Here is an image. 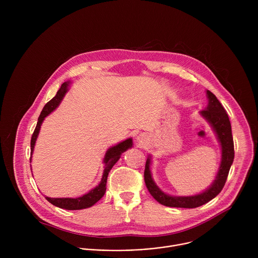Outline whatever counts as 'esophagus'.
Segmentation results:
<instances>
[{
  "instance_id": "34e87169",
  "label": "esophagus",
  "mask_w": 258,
  "mask_h": 258,
  "mask_svg": "<svg viewBox=\"0 0 258 258\" xmlns=\"http://www.w3.org/2000/svg\"><path fill=\"white\" fill-rule=\"evenodd\" d=\"M144 139H145V137H144L143 135H141V136H139V137H138V141H139V142H141V143H143Z\"/></svg>"
}]
</instances>
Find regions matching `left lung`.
I'll return each instance as SVG.
<instances>
[{
	"instance_id": "obj_1",
	"label": "left lung",
	"mask_w": 258,
	"mask_h": 258,
	"mask_svg": "<svg viewBox=\"0 0 258 258\" xmlns=\"http://www.w3.org/2000/svg\"><path fill=\"white\" fill-rule=\"evenodd\" d=\"M208 106L200 112L201 115L211 124L216 133L218 141L222 146V163L212 185L201 194L189 197H172L163 193L153 181L150 171V158L147 159L144 171V179L146 187L153 198L160 204L168 207H181V208H195L199 207L217 196L223 190L228 178L231 165L234 161V141L232 136L231 122L228 113L224 106L220 104L217 98L207 91Z\"/></svg>"
}]
</instances>
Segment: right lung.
Returning <instances> with one entry per match:
<instances>
[{
  "instance_id": "1",
  "label": "right lung",
  "mask_w": 258,
  "mask_h": 258,
  "mask_svg": "<svg viewBox=\"0 0 258 258\" xmlns=\"http://www.w3.org/2000/svg\"><path fill=\"white\" fill-rule=\"evenodd\" d=\"M67 83L62 84L61 88L59 89V91L57 92L56 96L49 101L45 107L43 108L41 115L38 119V123H36V126L34 128V132L32 134L31 137V141H30V155L32 154L33 148H34V144L36 141V138H38L40 128H41V124L43 122V120L45 119V117L47 115H49L53 110H55L57 108V106L59 105V103L61 102V100L63 99L65 93L67 92ZM133 146V141L132 139H127L119 144H117L114 147H111V148L108 149L105 158H104V163H105V169L103 172V176L101 179V182L99 185L94 188L93 190H91L88 194L79 197V198H49L46 197V199L52 203L53 205L63 208V209H67V210H79V209H84V208H88L93 206L96 202H98L105 194L106 192V182H107V176L111 170V168L113 167V165L118 161V159L120 158V155L126 151L128 148ZM31 159V157H30Z\"/></svg>"
}]
</instances>
